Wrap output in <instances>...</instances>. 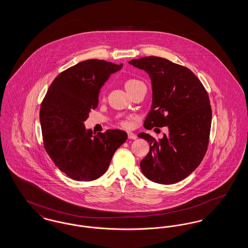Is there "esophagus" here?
Masks as SVG:
<instances>
[{
    "mask_svg": "<svg viewBox=\"0 0 248 248\" xmlns=\"http://www.w3.org/2000/svg\"><path fill=\"white\" fill-rule=\"evenodd\" d=\"M127 137H128L129 140H136L137 139V136L132 132H127Z\"/></svg>",
    "mask_w": 248,
    "mask_h": 248,
    "instance_id": "34e87169",
    "label": "esophagus"
}]
</instances>
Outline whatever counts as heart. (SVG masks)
Returning a JSON list of instances; mask_svg holds the SVG:
<instances>
[{"label": "heart", "instance_id": "obj_1", "mask_svg": "<svg viewBox=\"0 0 248 248\" xmlns=\"http://www.w3.org/2000/svg\"><path fill=\"white\" fill-rule=\"evenodd\" d=\"M141 85H144V83H142L141 81H140L138 79H135V78H130L124 82V87H125L126 91L129 94L132 91H134L136 88H138L139 86H141ZM120 124L124 127L129 126V122L128 121H121Z\"/></svg>", "mask_w": 248, "mask_h": 248}]
</instances>
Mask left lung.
Here are the masks:
<instances>
[{"instance_id":"left-lung-1","label":"left lung","mask_w":248,"mask_h":248,"mask_svg":"<svg viewBox=\"0 0 248 248\" xmlns=\"http://www.w3.org/2000/svg\"><path fill=\"white\" fill-rule=\"evenodd\" d=\"M129 64L147 71L152 79L153 106L145 128L169 129L160 141L139 134L150 143L141 171L155 183H177L191 174L206 154L212 120L209 96L192 71L168 59L151 56L132 59Z\"/></svg>"}]
</instances>
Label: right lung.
<instances>
[{"label":"right lung","mask_w":248,"mask_h":248,"mask_svg":"<svg viewBox=\"0 0 248 248\" xmlns=\"http://www.w3.org/2000/svg\"><path fill=\"white\" fill-rule=\"evenodd\" d=\"M123 64L88 59L60 72L51 83L40 108L44 147L60 171L78 181L102 176L119 147L124 131L93 134L83 122L98 104L101 86Z\"/></svg>","instance_id":"obj_1"}]
</instances>
